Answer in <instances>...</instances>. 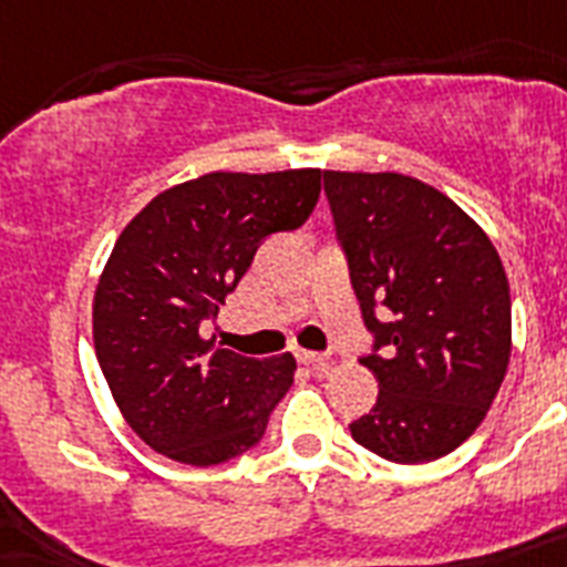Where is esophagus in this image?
Wrapping results in <instances>:
<instances>
[{
    "label": "esophagus",
    "instance_id": "1",
    "mask_svg": "<svg viewBox=\"0 0 567 567\" xmlns=\"http://www.w3.org/2000/svg\"><path fill=\"white\" fill-rule=\"evenodd\" d=\"M297 361L306 363L308 370L315 372V375H329L331 367H334V361L326 355H317V352H306V349H299L297 352Z\"/></svg>",
    "mask_w": 567,
    "mask_h": 567
}]
</instances>
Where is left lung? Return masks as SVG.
Segmentation results:
<instances>
[{"instance_id":"1","label":"left lung","mask_w":567,"mask_h":567,"mask_svg":"<svg viewBox=\"0 0 567 567\" xmlns=\"http://www.w3.org/2000/svg\"><path fill=\"white\" fill-rule=\"evenodd\" d=\"M367 329L384 355L352 440L390 463H431L475 434L513 352L509 282L495 244L454 200L395 172H323ZM389 315L381 324L378 311Z\"/></svg>"}]
</instances>
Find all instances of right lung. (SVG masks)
<instances>
[{
    "mask_svg": "<svg viewBox=\"0 0 567 567\" xmlns=\"http://www.w3.org/2000/svg\"><path fill=\"white\" fill-rule=\"evenodd\" d=\"M320 168L212 172L165 188L122 229L92 299V340L124 422L186 466H218L259 443L293 381L291 352L212 349L218 315L265 238L306 224Z\"/></svg>",
    "mask_w": 567,
    "mask_h": 567,
    "instance_id": "add662e5",
    "label": "right lung"
}]
</instances>
